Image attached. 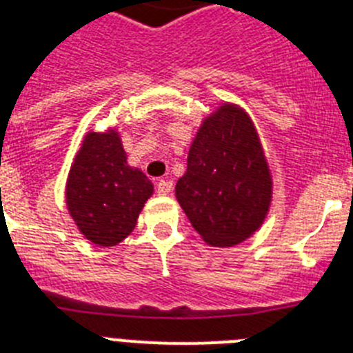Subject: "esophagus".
I'll use <instances>...</instances> for the list:
<instances>
[{
  "label": "esophagus",
  "instance_id": "obj_1",
  "mask_svg": "<svg viewBox=\"0 0 353 353\" xmlns=\"http://www.w3.org/2000/svg\"><path fill=\"white\" fill-rule=\"evenodd\" d=\"M173 191V180L170 179H161L157 182V192L161 196H166Z\"/></svg>",
  "mask_w": 353,
  "mask_h": 353
}]
</instances>
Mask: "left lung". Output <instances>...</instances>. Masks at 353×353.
<instances>
[{"mask_svg": "<svg viewBox=\"0 0 353 353\" xmlns=\"http://www.w3.org/2000/svg\"><path fill=\"white\" fill-rule=\"evenodd\" d=\"M174 192L192 228L210 245H235L261 226L272 179L244 109L224 104L203 121Z\"/></svg>", "mask_w": 353, "mask_h": 353, "instance_id": "1", "label": "left lung"}]
</instances>
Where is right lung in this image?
Returning <instances> with one entry per match:
<instances>
[{"mask_svg":"<svg viewBox=\"0 0 353 353\" xmlns=\"http://www.w3.org/2000/svg\"><path fill=\"white\" fill-rule=\"evenodd\" d=\"M154 185L127 164L114 130L90 132L67 180V207L84 236L97 245H117L136 226Z\"/></svg>","mask_w":353,"mask_h":353,"instance_id":"right-lung-1","label":"right lung"}]
</instances>
